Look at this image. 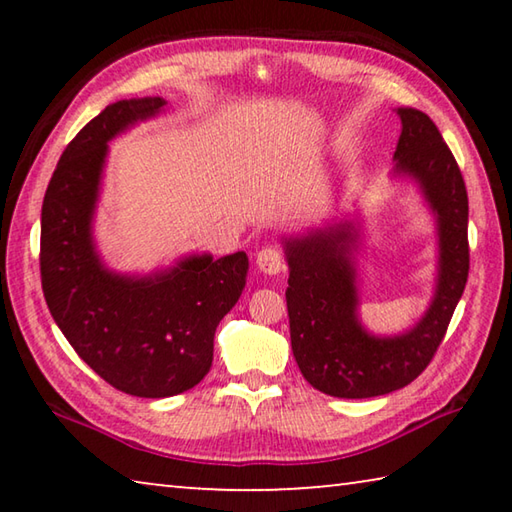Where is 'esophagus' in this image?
I'll use <instances>...</instances> for the list:
<instances>
[{"label": "esophagus", "instance_id": "esophagus-1", "mask_svg": "<svg viewBox=\"0 0 512 512\" xmlns=\"http://www.w3.org/2000/svg\"><path fill=\"white\" fill-rule=\"evenodd\" d=\"M257 268L266 275H277L284 271V257L277 248H262L257 253Z\"/></svg>", "mask_w": 512, "mask_h": 512}]
</instances>
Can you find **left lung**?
Instances as JSON below:
<instances>
[{
  "label": "left lung",
  "instance_id": "1",
  "mask_svg": "<svg viewBox=\"0 0 512 512\" xmlns=\"http://www.w3.org/2000/svg\"><path fill=\"white\" fill-rule=\"evenodd\" d=\"M402 133L393 153V178L418 187L436 223V280L429 307L400 334H372L361 323L359 262L363 225L357 214L302 235L282 237L289 264L287 309L291 350L316 391L366 400L400 391L429 366L463 296L467 248V192L461 169L436 124L415 108H395Z\"/></svg>",
  "mask_w": 512,
  "mask_h": 512
}]
</instances>
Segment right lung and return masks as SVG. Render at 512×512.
I'll list each match as a JSON object with an SVG mask.
<instances>
[{
    "label": "right lung",
    "mask_w": 512,
    "mask_h": 512,
    "mask_svg": "<svg viewBox=\"0 0 512 512\" xmlns=\"http://www.w3.org/2000/svg\"><path fill=\"white\" fill-rule=\"evenodd\" d=\"M167 108L162 97L121 99L67 144L40 221L47 307L76 354L117 391L171 397L212 368L214 332L246 287L244 250L192 253L151 273H117L94 241L108 142Z\"/></svg>",
    "instance_id": "obj_1"
}]
</instances>
